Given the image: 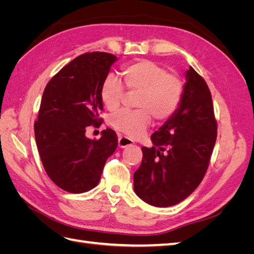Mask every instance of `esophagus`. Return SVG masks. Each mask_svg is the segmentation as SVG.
Instances as JSON below:
<instances>
[{
    "label": "esophagus",
    "instance_id": "obj_1",
    "mask_svg": "<svg viewBox=\"0 0 254 254\" xmlns=\"http://www.w3.org/2000/svg\"><path fill=\"white\" fill-rule=\"evenodd\" d=\"M133 144V141L131 139H129V137L125 136V135H122L119 134V146L121 148H125L127 146H130Z\"/></svg>",
    "mask_w": 254,
    "mask_h": 254
}]
</instances>
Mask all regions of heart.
Returning a JSON list of instances; mask_svg holds the SVG:
<instances>
[{
	"label": "heart",
	"instance_id": "heart-1",
	"mask_svg": "<svg viewBox=\"0 0 254 254\" xmlns=\"http://www.w3.org/2000/svg\"><path fill=\"white\" fill-rule=\"evenodd\" d=\"M123 81L134 97V110H121L110 118V124L126 135L140 136L151 123L170 119L178 110L183 96V83L178 76L168 73L151 60H140L122 68ZM126 96L123 83L109 75L101 88V98L108 110H117Z\"/></svg>",
	"mask_w": 254,
	"mask_h": 254
}]
</instances>
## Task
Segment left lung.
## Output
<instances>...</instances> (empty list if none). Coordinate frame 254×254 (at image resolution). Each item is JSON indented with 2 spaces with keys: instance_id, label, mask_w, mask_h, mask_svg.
<instances>
[{
  "instance_id": "obj_1",
  "label": "left lung",
  "mask_w": 254,
  "mask_h": 254,
  "mask_svg": "<svg viewBox=\"0 0 254 254\" xmlns=\"http://www.w3.org/2000/svg\"><path fill=\"white\" fill-rule=\"evenodd\" d=\"M182 101L172 117L142 147L143 159L133 175L135 194L155 206H172L200 184L217 137L212 95L193 67L187 71Z\"/></svg>"
}]
</instances>
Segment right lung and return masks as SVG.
<instances>
[{"instance_id": "right-lung-1", "label": "right lung", "mask_w": 254, "mask_h": 254, "mask_svg": "<svg viewBox=\"0 0 254 254\" xmlns=\"http://www.w3.org/2000/svg\"><path fill=\"white\" fill-rule=\"evenodd\" d=\"M117 57L110 53H84L53 76L44 89L35 137L50 179L68 193L95 188L108 159L118 147L114 130H103L101 139L86 136L89 126L103 119L101 88Z\"/></svg>"}]
</instances>
